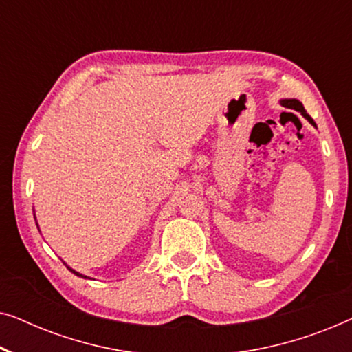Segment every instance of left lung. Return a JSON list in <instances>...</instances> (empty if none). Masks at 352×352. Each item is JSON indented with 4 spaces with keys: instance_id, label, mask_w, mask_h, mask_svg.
<instances>
[{
    "instance_id": "obj_1",
    "label": "left lung",
    "mask_w": 352,
    "mask_h": 352,
    "mask_svg": "<svg viewBox=\"0 0 352 352\" xmlns=\"http://www.w3.org/2000/svg\"><path fill=\"white\" fill-rule=\"evenodd\" d=\"M280 104L283 105V107H288V109H293V110H296V112H300L302 117H305L307 122H309L312 126H316V123H314V120H312L309 115H307V112L305 110V107H302V104L300 102V100L298 99H282L280 100ZM317 128V126H316Z\"/></svg>"
}]
</instances>
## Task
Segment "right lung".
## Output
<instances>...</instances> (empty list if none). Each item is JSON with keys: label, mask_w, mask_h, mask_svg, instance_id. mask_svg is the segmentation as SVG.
<instances>
[{"label": "right lung", "mask_w": 352, "mask_h": 352, "mask_svg": "<svg viewBox=\"0 0 352 352\" xmlns=\"http://www.w3.org/2000/svg\"><path fill=\"white\" fill-rule=\"evenodd\" d=\"M65 266H67V264H65ZM67 269H69V271H70V272H74V274H75V276H78V277H83V278H89V277H86V276H83V274L76 272V271H75V269H72V267H69V266H67Z\"/></svg>", "instance_id": "1"}]
</instances>
